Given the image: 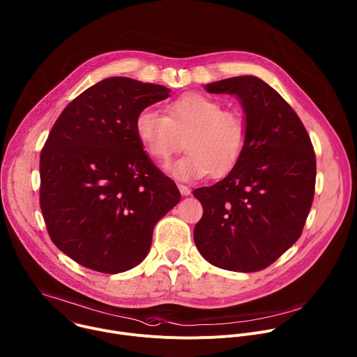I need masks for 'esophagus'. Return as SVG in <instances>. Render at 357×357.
I'll return each mask as SVG.
<instances>
[{
	"instance_id": "1",
	"label": "esophagus",
	"mask_w": 357,
	"mask_h": 357,
	"mask_svg": "<svg viewBox=\"0 0 357 357\" xmlns=\"http://www.w3.org/2000/svg\"><path fill=\"white\" fill-rule=\"evenodd\" d=\"M178 189H179V192H181V195L182 196H188V195H190V188H188V186H185V185H178Z\"/></svg>"
}]
</instances>
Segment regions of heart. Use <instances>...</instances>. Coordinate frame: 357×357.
Here are the masks:
<instances>
[{
	"mask_svg": "<svg viewBox=\"0 0 357 357\" xmlns=\"http://www.w3.org/2000/svg\"><path fill=\"white\" fill-rule=\"evenodd\" d=\"M136 137L144 151L158 162H167L188 137L190 151L169 172L181 181H193L211 172L228 174L243 155L247 142L245 119L238 110L202 93H186L167 105V114L146 107L135 122Z\"/></svg>",
	"mask_w": 357,
	"mask_h": 357,
	"instance_id": "obj_1",
	"label": "heart"
}]
</instances>
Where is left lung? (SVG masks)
<instances>
[{"label":"left lung","mask_w":357,"mask_h":357,"mask_svg":"<svg viewBox=\"0 0 357 357\" xmlns=\"http://www.w3.org/2000/svg\"><path fill=\"white\" fill-rule=\"evenodd\" d=\"M204 89L240 100L247 142L224 179L193 190L203 206L193 240L217 268L258 272L300 238L315 189L312 144L297 113L261 78L231 77Z\"/></svg>","instance_id":"8db88e82"}]
</instances>
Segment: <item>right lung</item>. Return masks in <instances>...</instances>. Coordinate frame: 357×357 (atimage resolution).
Returning <instances> with one entry per match:
<instances>
[{
    "label": "right lung",
    "mask_w": 357,
    "mask_h": 357,
    "mask_svg": "<svg viewBox=\"0 0 357 357\" xmlns=\"http://www.w3.org/2000/svg\"><path fill=\"white\" fill-rule=\"evenodd\" d=\"M171 89L109 77L61 112L40 154V208L54 245L77 264L122 273L147 257L155 224L181 200L136 137L139 112Z\"/></svg>",
    "instance_id": "1"
}]
</instances>
